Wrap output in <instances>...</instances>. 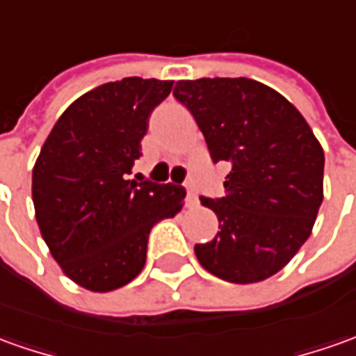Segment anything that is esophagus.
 I'll return each instance as SVG.
<instances>
[{"label": "esophagus", "mask_w": 356, "mask_h": 356, "mask_svg": "<svg viewBox=\"0 0 356 356\" xmlns=\"http://www.w3.org/2000/svg\"><path fill=\"white\" fill-rule=\"evenodd\" d=\"M187 202H188V207H197L198 204L197 193H195L191 187H187Z\"/></svg>", "instance_id": "34e87169"}]
</instances>
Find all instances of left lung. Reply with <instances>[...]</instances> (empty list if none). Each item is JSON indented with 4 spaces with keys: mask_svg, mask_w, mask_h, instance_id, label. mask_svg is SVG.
<instances>
[{
    "mask_svg": "<svg viewBox=\"0 0 356 356\" xmlns=\"http://www.w3.org/2000/svg\"><path fill=\"white\" fill-rule=\"evenodd\" d=\"M173 95L197 120L214 161H228L222 198H200L220 232L197 243L214 277L251 284L273 277L310 238L323 200V149L300 111L249 77L181 79Z\"/></svg>",
    "mask_w": 356,
    "mask_h": 356,
    "instance_id": "obj_1",
    "label": "left lung"
}]
</instances>
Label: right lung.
<instances>
[{"instance_id":"add662e5","label":"right lung","mask_w":356,"mask_h":356,"mask_svg":"<svg viewBox=\"0 0 356 356\" xmlns=\"http://www.w3.org/2000/svg\"><path fill=\"white\" fill-rule=\"evenodd\" d=\"M173 81L124 77L76 99L58 118L33 168L42 239L81 289L111 292L146 265L149 229L183 209L185 188L128 179L149 113Z\"/></svg>"}]
</instances>
